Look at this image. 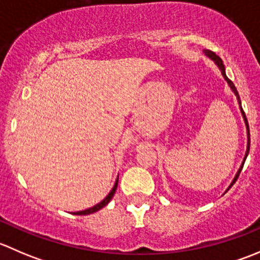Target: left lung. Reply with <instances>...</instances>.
<instances>
[{"label": "left lung", "mask_w": 260, "mask_h": 260, "mask_svg": "<svg viewBox=\"0 0 260 260\" xmlns=\"http://www.w3.org/2000/svg\"><path fill=\"white\" fill-rule=\"evenodd\" d=\"M204 52H205V55H206V56L209 57V59H211L212 61H214L215 64L217 65V68H219V69H220V72H221L222 77H224V79L226 80L228 85L230 86V89H232V90H233V93H234V94H235V96H237V99H238V103H239V109H240V112H242V115H243L244 123H245V127H246V137H248V142H246V151H245V156H244V159H243V162H242V166L239 167V170H238L237 175H235V177H234V179H233L232 183H230V186H229V188H230V187H232L233 185H234V183H235V181L238 180V177H239L240 172H242V169H243V166H244V162H245L246 157H248V153H249V148H250V133H249V124H248V120H246L245 113H244V111H243V108H242V101H240L239 93H238V90H237V88H235L234 83H233V81L230 80L229 78L226 77V73H225V67H224V64H222V60L220 59V57L217 56V55L215 54V52L210 51V50H204ZM229 188H228V190H229ZM228 190H226V191H228Z\"/></svg>", "instance_id": "8db88e82"}]
</instances>
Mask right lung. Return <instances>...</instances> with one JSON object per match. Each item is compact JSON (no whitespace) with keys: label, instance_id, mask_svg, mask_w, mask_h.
Returning a JSON list of instances; mask_svg holds the SVG:
<instances>
[{"label":"right lung","instance_id":"add662e5","mask_svg":"<svg viewBox=\"0 0 260 260\" xmlns=\"http://www.w3.org/2000/svg\"><path fill=\"white\" fill-rule=\"evenodd\" d=\"M117 186H118V177H117V180H115V183H114L113 188L111 190V192H109L108 195H107L106 198L101 201V203L96 204V205H94L93 208H89V209H86V210H83V211H75V212H73V214L74 215H89V214H93V212L101 210V209H103L104 206H106L107 204L112 200V198H113V195L115 193V190H117Z\"/></svg>","mask_w":260,"mask_h":260}]
</instances>
